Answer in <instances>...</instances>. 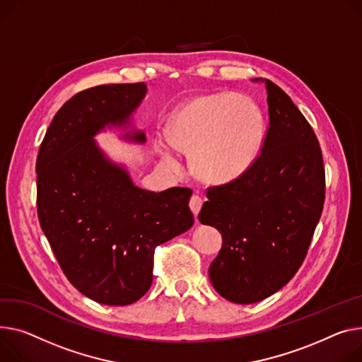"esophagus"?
<instances>
[{
	"label": "esophagus",
	"instance_id": "esophagus-1",
	"mask_svg": "<svg viewBox=\"0 0 362 362\" xmlns=\"http://www.w3.org/2000/svg\"><path fill=\"white\" fill-rule=\"evenodd\" d=\"M202 204H204V199H202L199 195H194V197L190 198L189 206H190L192 212L195 214V216L199 214V211H201V208H202Z\"/></svg>",
	"mask_w": 362,
	"mask_h": 362
}]
</instances>
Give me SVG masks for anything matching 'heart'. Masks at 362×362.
I'll use <instances>...</instances> for the list:
<instances>
[{"instance_id":"heart-1","label":"heart","mask_w":362,"mask_h":362,"mask_svg":"<svg viewBox=\"0 0 362 362\" xmlns=\"http://www.w3.org/2000/svg\"><path fill=\"white\" fill-rule=\"evenodd\" d=\"M262 136L259 107L237 94L206 95L190 102L167 128L172 146L194 154L197 175L209 183H226L245 175L260 151Z\"/></svg>"}]
</instances>
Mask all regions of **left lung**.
Instances as JSON below:
<instances>
[{
  "label": "left lung",
  "instance_id": "obj_1",
  "mask_svg": "<svg viewBox=\"0 0 362 362\" xmlns=\"http://www.w3.org/2000/svg\"><path fill=\"white\" fill-rule=\"evenodd\" d=\"M267 86L269 127L249 170L208 187L199 221L223 235L209 267L215 291L252 304L290 282L304 262L325 204L317 136L282 88Z\"/></svg>",
  "mask_w": 362,
  "mask_h": 362
}]
</instances>
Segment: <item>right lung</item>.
<instances>
[{
  "label": "right lung",
  "instance_id": "right-lung-1",
  "mask_svg": "<svg viewBox=\"0 0 362 362\" xmlns=\"http://www.w3.org/2000/svg\"><path fill=\"white\" fill-rule=\"evenodd\" d=\"M147 86L105 84L77 93L57 112L40 144L37 216L68 281L93 301L128 305L153 282L157 246L194 226L192 190L135 186L93 136L125 127ZM146 142L141 131L124 135Z\"/></svg>",
  "mask_w": 362,
  "mask_h": 362
}]
</instances>
